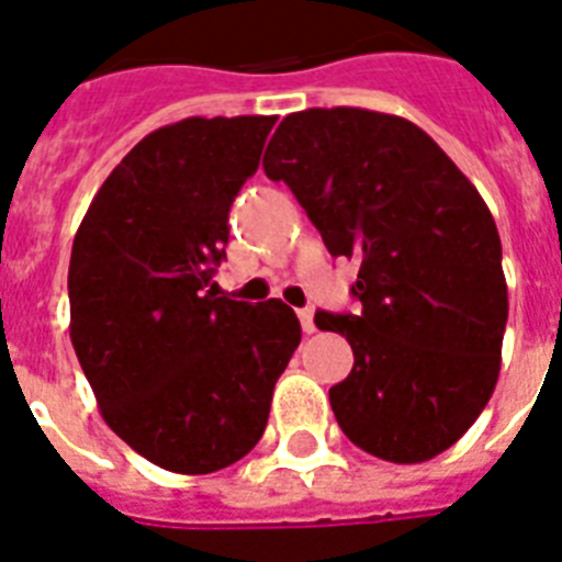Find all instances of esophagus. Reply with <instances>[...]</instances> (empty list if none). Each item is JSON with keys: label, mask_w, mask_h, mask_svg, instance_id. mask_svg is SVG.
<instances>
[{"label": "esophagus", "mask_w": 562, "mask_h": 562, "mask_svg": "<svg viewBox=\"0 0 562 562\" xmlns=\"http://www.w3.org/2000/svg\"><path fill=\"white\" fill-rule=\"evenodd\" d=\"M296 317H300V323H303L305 334L317 331V325H314V308H311V305H305V308L296 311Z\"/></svg>", "instance_id": "esophagus-1"}]
</instances>
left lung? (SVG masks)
Returning <instances> with one entry per match:
<instances>
[{
    "label": "left lung",
    "mask_w": 562,
    "mask_h": 562,
    "mask_svg": "<svg viewBox=\"0 0 562 562\" xmlns=\"http://www.w3.org/2000/svg\"><path fill=\"white\" fill-rule=\"evenodd\" d=\"M262 168L331 257L360 262V314L314 317L353 351L328 391L342 434L389 463L451 449L497 385L508 319L499 234L477 188L414 122L362 108L285 116Z\"/></svg>",
    "instance_id": "1"
}]
</instances>
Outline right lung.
<instances>
[{"mask_svg": "<svg viewBox=\"0 0 562 562\" xmlns=\"http://www.w3.org/2000/svg\"><path fill=\"white\" fill-rule=\"evenodd\" d=\"M277 116H191L111 171L74 237L70 342L108 426L159 469L211 474L266 431L303 328L220 296L228 211Z\"/></svg>", "mask_w": 562, "mask_h": 562, "instance_id": "obj_1", "label": "right lung"}]
</instances>
